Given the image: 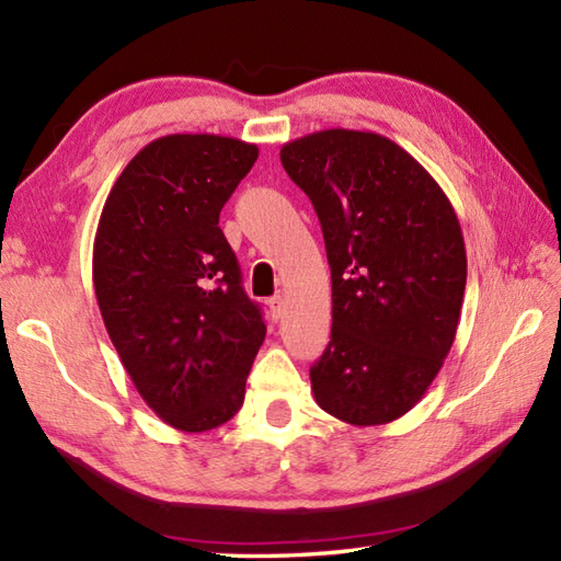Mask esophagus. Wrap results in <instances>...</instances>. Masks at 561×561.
Returning a JSON list of instances; mask_svg holds the SVG:
<instances>
[{
    "instance_id": "esophagus-1",
    "label": "esophagus",
    "mask_w": 561,
    "mask_h": 561,
    "mask_svg": "<svg viewBox=\"0 0 561 561\" xmlns=\"http://www.w3.org/2000/svg\"><path fill=\"white\" fill-rule=\"evenodd\" d=\"M267 306H270V316L274 320H279L284 316V311H287V301H284L282 296H272V299L267 301Z\"/></svg>"
}]
</instances>
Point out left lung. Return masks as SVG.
<instances>
[{
  "label": "left lung",
  "mask_w": 561,
  "mask_h": 561,
  "mask_svg": "<svg viewBox=\"0 0 561 561\" xmlns=\"http://www.w3.org/2000/svg\"><path fill=\"white\" fill-rule=\"evenodd\" d=\"M279 159L313 202L330 262L316 402L354 426L388 424L422 400L456 340L468 279L456 211L383 135L323 129L287 141Z\"/></svg>",
  "instance_id": "8db88e82"
}]
</instances>
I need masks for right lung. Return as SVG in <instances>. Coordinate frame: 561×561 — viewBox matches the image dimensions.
<instances>
[{
  "mask_svg": "<svg viewBox=\"0 0 561 561\" xmlns=\"http://www.w3.org/2000/svg\"><path fill=\"white\" fill-rule=\"evenodd\" d=\"M257 147L219 135L153 139L125 165L93 241L105 330L165 424L199 434L241 410L265 340L260 306L219 229Z\"/></svg>",
  "mask_w": 561,
  "mask_h": 561,
  "instance_id": "right-lung-1",
  "label": "right lung"
}]
</instances>
